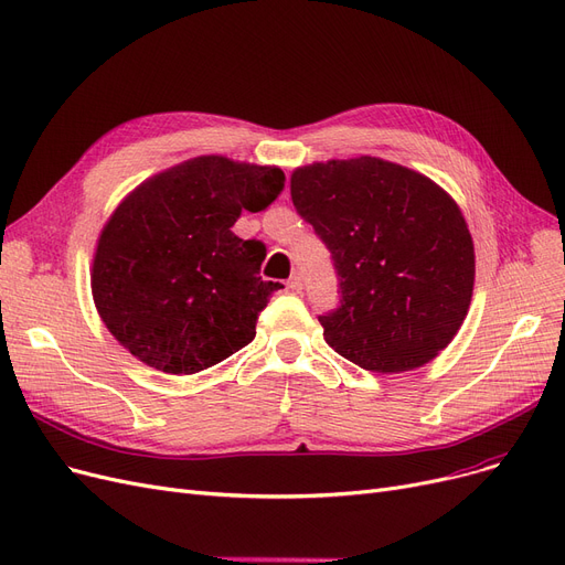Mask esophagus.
<instances>
[{"label":"esophagus","instance_id":"34e87169","mask_svg":"<svg viewBox=\"0 0 565 565\" xmlns=\"http://www.w3.org/2000/svg\"><path fill=\"white\" fill-rule=\"evenodd\" d=\"M287 287H289L291 291H301V287H303V278H301V274H291V278L287 280Z\"/></svg>","mask_w":565,"mask_h":565}]
</instances>
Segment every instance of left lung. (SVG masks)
<instances>
[{
    "mask_svg": "<svg viewBox=\"0 0 565 565\" xmlns=\"http://www.w3.org/2000/svg\"><path fill=\"white\" fill-rule=\"evenodd\" d=\"M291 201L331 253L338 306L324 341L373 373L424 366L457 335L476 253L459 206L434 180L356 157L291 173Z\"/></svg>",
    "mask_w": 565,
    "mask_h": 565,
    "instance_id": "obj_1",
    "label": "left lung"
}]
</instances>
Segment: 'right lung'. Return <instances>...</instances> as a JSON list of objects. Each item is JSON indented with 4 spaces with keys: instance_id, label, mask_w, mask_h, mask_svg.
Returning <instances> with one entry per match:
<instances>
[{
    "instance_id": "add662e5",
    "label": "right lung",
    "mask_w": 565,
    "mask_h": 565,
    "mask_svg": "<svg viewBox=\"0 0 565 565\" xmlns=\"http://www.w3.org/2000/svg\"><path fill=\"white\" fill-rule=\"evenodd\" d=\"M285 190L276 167L196 157L134 190L110 215L93 264L108 331L143 364L199 373L255 338L280 282L262 280L266 245L232 227Z\"/></svg>"
}]
</instances>
